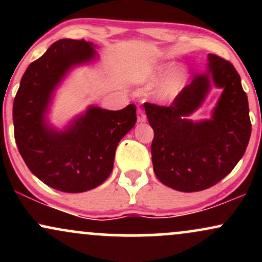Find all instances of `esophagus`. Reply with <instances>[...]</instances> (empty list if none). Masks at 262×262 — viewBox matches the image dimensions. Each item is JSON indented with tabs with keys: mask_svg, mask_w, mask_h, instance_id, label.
I'll return each instance as SVG.
<instances>
[{
	"mask_svg": "<svg viewBox=\"0 0 262 262\" xmlns=\"http://www.w3.org/2000/svg\"><path fill=\"white\" fill-rule=\"evenodd\" d=\"M137 121H138V123H143L146 121L145 113H144L143 110H140V108L138 110V112H137Z\"/></svg>",
	"mask_w": 262,
	"mask_h": 262,
	"instance_id": "1",
	"label": "esophagus"
}]
</instances>
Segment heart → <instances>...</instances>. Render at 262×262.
Wrapping results in <instances>:
<instances>
[{
  "instance_id": "obj_1",
  "label": "heart",
  "mask_w": 262,
  "mask_h": 262,
  "mask_svg": "<svg viewBox=\"0 0 262 262\" xmlns=\"http://www.w3.org/2000/svg\"><path fill=\"white\" fill-rule=\"evenodd\" d=\"M171 64H161L155 66L151 71H150L148 77L150 81H158L161 79L167 71L170 70ZM186 82V71L183 69H179V70L173 71L172 74L169 75L166 79L164 80V82L159 86V89L156 90L155 97L160 101H171L173 98H176V96L181 92Z\"/></svg>"
}]
</instances>
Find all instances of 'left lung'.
<instances>
[{
    "label": "left lung",
    "mask_w": 262,
    "mask_h": 262,
    "mask_svg": "<svg viewBox=\"0 0 262 262\" xmlns=\"http://www.w3.org/2000/svg\"><path fill=\"white\" fill-rule=\"evenodd\" d=\"M212 85L222 95L209 120L188 117L203 104ZM154 129L151 160L159 181L181 192L203 191L235 167L251 135L248 96L234 66L208 54L206 73L194 75L169 107L144 103Z\"/></svg>",
    "instance_id": "8db88e82"
}]
</instances>
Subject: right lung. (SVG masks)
I'll use <instances>...</instances> for the list:
<instances>
[{
    "instance_id": "right-lung-1",
    "label": "right lung",
    "mask_w": 262,
    "mask_h": 262,
    "mask_svg": "<svg viewBox=\"0 0 262 262\" xmlns=\"http://www.w3.org/2000/svg\"><path fill=\"white\" fill-rule=\"evenodd\" d=\"M91 41L61 39L27 68L13 102L14 139L34 176L49 187L79 193L97 187L113 169L118 143L137 122V107L121 111L90 106L64 129L48 121L49 107L66 75L95 61Z\"/></svg>"
}]
</instances>
